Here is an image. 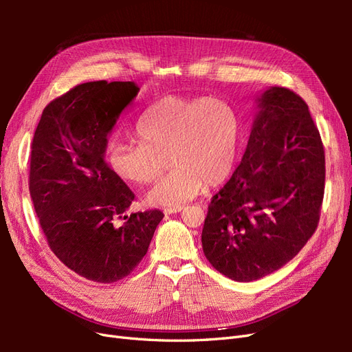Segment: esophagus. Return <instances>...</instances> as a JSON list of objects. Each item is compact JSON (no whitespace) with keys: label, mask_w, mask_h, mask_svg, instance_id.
Returning <instances> with one entry per match:
<instances>
[{"label":"esophagus","mask_w":352,"mask_h":352,"mask_svg":"<svg viewBox=\"0 0 352 352\" xmlns=\"http://www.w3.org/2000/svg\"><path fill=\"white\" fill-rule=\"evenodd\" d=\"M182 210H184V207H175V208H166L164 212H166V214H173V212H179Z\"/></svg>","instance_id":"1"}]
</instances>
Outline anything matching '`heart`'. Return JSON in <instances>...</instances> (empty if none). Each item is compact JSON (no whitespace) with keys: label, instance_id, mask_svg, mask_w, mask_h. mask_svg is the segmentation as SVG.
<instances>
[{"label":"heart","instance_id":"heart-1","mask_svg":"<svg viewBox=\"0 0 352 352\" xmlns=\"http://www.w3.org/2000/svg\"><path fill=\"white\" fill-rule=\"evenodd\" d=\"M140 141L113 140L105 160L114 175L136 185L153 184L151 206L175 208L197 197L204 186L225 182L235 167L241 123L235 109L219 98L168 95L155 101L136 124Z\"/></svg>","mask_w":352,"mask_h":352}]
</instances>
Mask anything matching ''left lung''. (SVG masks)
I'll use <instances>...</instances> for the list:
<instances>
[{
	"instance_id": "1",
	"label": "left lung",
	"mask_w": 352,
	"mask_h": 352,
	"mask_svg": "<svg viewBox=\"0 0 352 352\" xmlns=\"http://www.w3.org/2000/svg\"><path fill=\"white\" fill-rule=\"evenodd\" d=\"M258 102L247 151L211 198L201 235L210 264L236 282L291 261L316 232L324 195V146L307 102L285 87Z\"/></svg>"
}]
</instances>
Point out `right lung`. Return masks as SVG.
<instances>
[{
    "instance_id": "obj_1",
    "label": "right lung",
    "mask_w": 352,
    "mask_h": 352,
    "mask_svg": "<svg viewBox=\"0 0 352 352\" xmlns=\"http://www.w3.org/2000/svg\"><path fill=\"white\" fill-rule=\"evenodd\" d=\"M138 89L133 82L78 85L44 109L30 145L29 192L48 247L97 283L129 276L164 217L157 208L123 216L135 194L104 160L107 135Z\"/></svg>"
}]
</instances>
